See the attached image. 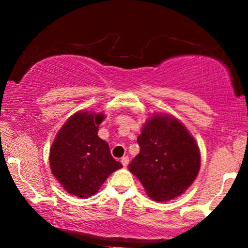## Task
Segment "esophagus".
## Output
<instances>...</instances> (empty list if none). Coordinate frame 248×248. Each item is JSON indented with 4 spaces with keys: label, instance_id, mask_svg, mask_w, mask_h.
I'll use <instances>...</instances> for the list:
<instances>
[{
    "label": "esophagus",
    "instance_id": "esophagus-1",
    "mask_svg": "<svg viewBox=\"0 0 248 248\" xmlns=\"http://www.w3.org/2000/svg\"><path fill=\"white\" fill-rule=\"evenodd\" d=\"M121 161H122V164H123L124 167H126V166L128 165V161H130V159H128V157H126V155H125V157L122 158Z\"/></svg>",
    "mask_w": 248,
    "mask_h": 248
}]
</instances>
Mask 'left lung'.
<instances>
[{
  "label": "left lung",
  "mask_w": 248,
  "mask_h": 248,
  "mask_svg": "<svg viewBox=\"0 0 248 248\" xmlns=\"http://www.w3.org/2000/svg\"><path fill=\"white\" fill-rule=\"evenodd\" d=\"M140 152L128 165L155 201L183 194L199 174L201 155L194 138L177 118L155 114L138 137Z\"/></svg>",
  "instance_id": "8db88e82"
}]
</instances>
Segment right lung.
Wrapping results in <instances>:
<instances>
[{
    "label": "right lung",
    "mask_w": 248,
    "mask_h": 248,
    "mask_svg": "<svg viewBox=\"0 0 248 248\" xmlns=\"http://www.w3.org/2000/svg\"><path fill=\"white\" fill-rule=\"evenodd\" d=\"M104 114L78 111L56 134L49 152L53 175L67 193L86 199L96 194L108 176L123 167L109 145L98 137Z\"/></svg>",
    "instance_id": "right-lung-1"
}]
</instances>
